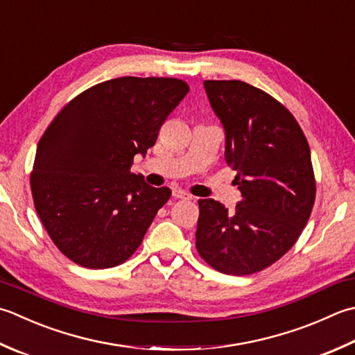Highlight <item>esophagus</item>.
Wrapping results in <instances>:
<instances>
[{
	"instance_id": "obj_1",
	"label": "esophagus",
	"mask_w": 355,
	"mask_h": 355,
	"mask_svg": "<svg viewBox=\"0 0 355 355\" xmlns=\"http://www.w3.org/2000/svg\"><path fill=\"white\" fill-rule=\"evenodd\" d=\"M172 197L173 198H180V200H191L192 197L189 196V193L182 191V189H173L172 191Z\"/></svg>"
}]
</instances>
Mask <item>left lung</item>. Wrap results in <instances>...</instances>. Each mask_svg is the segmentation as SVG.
I'll list each match as a JSON object with an SVG mask.
<instances>
[{
    "label": "left lung",
    "instance_id": "left-lung-1",
    "mask_svg": "<svg viewBox=\"0 0 355 355\" xmlns=\"http://www.w3.org/2000/svg\"><path fill=\"white\" fill-rule=\"evenodd\" d=\"M203 85L241 201L229 212L220 201L198 200L196 246L220 272L249 275L282 259L308 223L315 201L309 144L293 114L263 90L239 80Z\"/></svg>",
    "mask_w": 355,
    "mask_h": 355
}]
</instances>
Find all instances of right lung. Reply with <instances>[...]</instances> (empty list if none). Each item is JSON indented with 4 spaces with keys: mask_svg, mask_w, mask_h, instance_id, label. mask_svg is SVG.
<instances>
[{
    "mask_svg": "<svg viewBox=\"0 0 355 355\" xmlns=\"http://www.w3.org/2000/svg\"><path fill=\"white\" fill-rule=\"evenodd\" d=\"M187 92L177 78H114L75 96L46 129L31 175L35 209L76 265L114 268L141 245L171 189L130 166Z\"/></svg>",
    "mask_w": 355,
    "mask_h": 355,
    "instance_id": "1",
    "label": "right lung"
}]
</instances>
